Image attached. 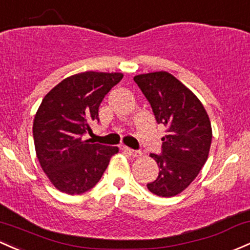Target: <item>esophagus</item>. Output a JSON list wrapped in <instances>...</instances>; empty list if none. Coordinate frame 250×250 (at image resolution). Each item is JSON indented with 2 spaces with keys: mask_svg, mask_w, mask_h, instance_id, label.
Here are the masks:
<instances>
[{
  "mask_svg": "<svg viewBox=\"0 0 250 250\" xmlns=\"http://www.w3.org/2000/svg\"><path fill=\"white\" fill-rule=\"evenodd\" d=\"M123 149L125 150V152L128 153V154H130V155H133V156H141V150H136V149H131V148H129V147H125L123 148Z\"/></svg>",
  "mask_w": 250,
  "mask_h": 250,
  "instance_id": "1",
  "label": "esophagus"
}]
</instances>
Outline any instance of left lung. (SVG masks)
<instances>
[{"label":"left lung","instance_id":"1","mask_svg":"<svg viewBox=\"0 0 250 250\" xmlns=\"http://www.w3.org/2000/svg\"><path fill=\"white\" fill-rule=\"evenodd\" d=\"M134 82L149 102L158 125L167 127L160 154L150 153L159 175L147 188L156 196H177L207 163L212 140L209 116L193 92L171 73L139 75Z\"/></svg>","mask_w":250,"mask_h":250}]
</instances>
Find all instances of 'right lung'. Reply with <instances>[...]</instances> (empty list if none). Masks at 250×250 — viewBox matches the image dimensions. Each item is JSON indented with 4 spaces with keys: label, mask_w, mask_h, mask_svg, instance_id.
Instances as JSON below:
<instances>
[{
    "label": "right lung",
    "mask_w": 250,
    "mask_h": 250,
    "mask_svg": "<svg viewBox=\"0 0 250 250\" xmlns=\"http://www.w3.org/2000/svg\"><path fill=\"white\" fill-rule=\"evenodd\" d=\"M122 73H78L54 86L41 102L33 138L43 172L59 191L81 194L100 182L117 147L94 144L83 136L98 121L105 95L119 84Z\"/></svg>",
    "instance_id": "1"
}]
</instances>
